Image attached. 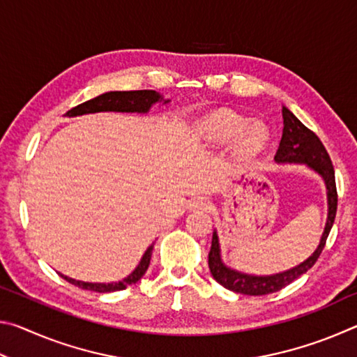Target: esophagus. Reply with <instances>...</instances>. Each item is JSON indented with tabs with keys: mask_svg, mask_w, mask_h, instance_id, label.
<instances>
[{
	"mask_svg": "<svg viewBox=\"0 0 357 357\" xmlns=\"http://www.w3.org/2000/svg\"><path fill=\"white\" fill-rule=\"evenodd\" d=\"M209 208V203L204 200V198H195V200L192 202V204H190V209H193V211H204V209H208Z\"/></svg>",
	"mask_w": 357,
	"mask_h": 357,
	"instance_id": "obj_1",
	"label": "esophagus"
}]
</instances>
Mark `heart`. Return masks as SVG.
Segmentation results:
<instances>
[{
  "label": "heart",
  "instance_id": "b5f03b06",
  "mask_svg": "<svg viewBox=\"0 0 357 357\" xmlns=\"http://www.w3.org/2000/svg\"><path fill=\"white\" fill-rule=\"evenodd\" d=\"M245 128H247V119L239 118L236 114H223V116L214 119L213 123L209 124V135L217 142H229L240 135ZM264 142H266L264 129L261 126H253V128L247 129L245 134L241 136L236 149L239 154L249 155V154L257 153V151L263 146Z\"/></svg>",
  "mask_w": 357,
  "mask_h": 357
}]
</instances>
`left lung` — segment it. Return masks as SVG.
Listing matches in <instances>:
<instances>
[{"mask_svg":"<svg viewBox=\"0 0 357 357\" xmlns=\"http://www.w3.org/2000/svg\"><path fill=\"white\" fill-rule=\"evenodd\" d=\"M283 116V134L279 144V149L275 153V162H291V164H305L315 170L319 176L324 179L326 189H328V220L323 231L321 241L317 250L312 255L296 266L293 269H288L285 273H279L274 275H250L234 271L223 264L220 258V245L217 231L213 233V244H211L208 264L211 274L219 282L222 287H225L229 291L249 294V296H263L280 291L282 288L289 285L293 280L298 279L302 274H305L313 264L317 263L318 257L326 245V239L329 236V231L335 220L337 213V187H335V173L332 167L331 157L326 151L321 140L313 134L310 129H307L287 107L282 108Z\"/></svg>","mask_w":357,"mask_h":357,"instance_id":"1","label":"left lung"}]
</instances>
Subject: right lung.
Returning a JSON list of instances; mask_svg holds the SVG:
<instances>
[{
    "label": "right lung",
    "instance_id": "1",
    "mask_svg": "<svg viewBox=\"0 0 357 357\" xmlns=\"http://www.w3.org/2000/svg\"><path fill=\"white\" fill-rule=\"evenodd\" d=\"M164 100V98L159 93L153 91V89H142V91H110L105 94H100L98 98L91 100L83 102V104L77 105L66 113L68 116H80V114L86 113H98V112H126V113H146L149 108L153 107L155 102ZM170 100H165L164 104ZM153 247L151 244L148 250L144 252L142 257L140 263L135 268L132 274H129L126 279L119 282H112V283H89V282H82L70 279L68 275H63V279L68 280L72 285H75L82 289H88V291H96V293H112V291H121V289H126L129 285H134L138 280L142 279L146 273L151 255H153Z\"/></svg>",
    "mask_w": 357,
    "mask_h": 357
}]
</instances>
